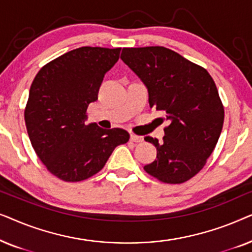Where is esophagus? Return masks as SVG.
I'll return each mask as SVG.
<instances>
[{
  "label": "esophagus",
  "instance_id": "esophagus-1",
  "mask_svg": "<svg viewBox=\"0 0 252 252\" xmlns=\"http://www.w3.org/2000/svg\"><path fill=\"white\" fill-rule=\"evenodd\" d=\"M130 140L133 141V142H142L143 141V136H139V135H135V134H130Z\"/></svg>",
  "mask_w": 252,
  "mask_h": 252
}]
</instances>
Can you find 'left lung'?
Wrapping results in <instances>:
<instances>
[{
  "instance_id": "1",
  "label": "left lung",
  "mask_w": 252,
  "mask_h": 252,
  "mask_svg": "<svg viewBox=\"0 0 252 252\" xmlns=\"http://www.w3.org/2000/svg\"><path fill=\"white\" fill-rule=\"evenodd\" d=\"M124 63L148 89L149 105L170 125L163 142L146 136L157 157L144 171L165 184H182L202 170L223 125V106L209 72L164 47L124 48Z\"/></svg>"
}]
</instances>
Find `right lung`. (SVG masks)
I'll list each match as a JSON object with an SVG mask.
<instances>
[{
  "mask_svg": "<svg viewBox=\"0 0 252 252\" xmlns=\"http://www.w3.org/2000/svg\"><path fill=\"white\" fill-rule=\"evenodd\" d=\"M120 50L78 48L44 65L34 78L25 109L27 133L37 157L61 180L91 178L116 147L129 140L125 129L85 124L89 103L97 99L103 78L118 62Z\"/></svg>",
  "mask_w": 252,
  "mask_h": 252,
  "instance_id": "obj_1",
  "label": "right lung"
}]
</instances>
